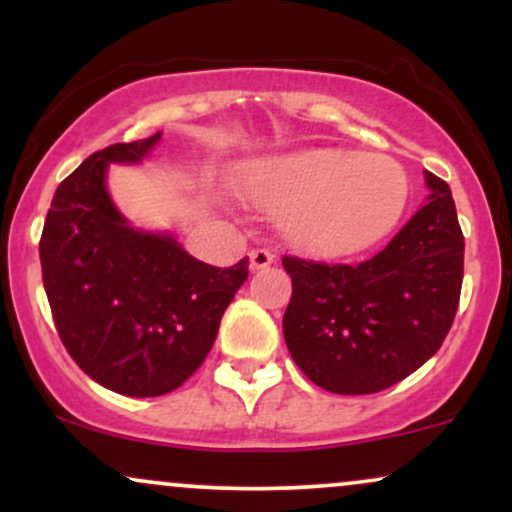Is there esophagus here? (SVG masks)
Instances as JSON below:
<instances>
[{
  "instance_id": "esophagus-1",
  "label": "esophagus",
  "mask_w": 512,
  "mask_h": 512,
  "mask_svg": "<svg viewBox=\"0 0 512 512\" xmlns=\"http://www.w3.org/2000/svg\"><path fill=\"white\" fill-rule=\"evenodd\" d=\"M274 264V252L272 250H264V248H257L250 252V267L252 269H267Z\"/></svg>"
}]
</instances>
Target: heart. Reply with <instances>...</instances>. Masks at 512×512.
I'll list each match as a JSON object with an SVG mask.
<instances>
[{"label": "heart", "mask_w": 512, "mask_h": 512, "mask_svg": "<svg viewBox=\"0 0 512 512\" xmlns=\"http://www.w3.org/2000/svg\"><path fill=\"white\" fill-rule=\"evenodd\" d=\"M250 197L279 211L293 248L346 257L383 240L402 219L409 178L387 156L308 149L255 163L245 175Z\"/></svg>", "instance_id": "heart-1"}]
</instances>
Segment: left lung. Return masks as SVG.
<instances>
[{
    "label": "left lung",
    "mask_w": 512,
    "mask_h": 512,
    "mask_svg": "<svg viewBox=\"0 0 512 512\" xmlns=\"http://www.w3.org/2000/svg\"><path fill=\"white\" fill-rule=\"evenodd\" d=\"M428 204L361 264L284 255L293 293L284 339L296 366L337 395H373L421 368L460 305L464 236L448 182L428 173Z\"/></svg>",
    "instance_id": "1"
}]
</instances>
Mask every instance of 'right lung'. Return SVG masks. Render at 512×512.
<instances>
[{"instance_id":"right-lung-1","label":"right lung","mask_w":512,"mask_h":512,"mask_svg":"<svg viewBox=\"0 0 512 512\" xmlns=\"http://www.w3.org/2000/svg\"><path fill=\"white\" fill-rule=\"evenodd\" d=\"M161 132L96 151L64 178L40 236V264L64 349L88 378L127 397L173 392L202 366L248 257L211 267L173 236L134 231L105 190L108 163H137Z\"/></svg>"}]
</instances>
